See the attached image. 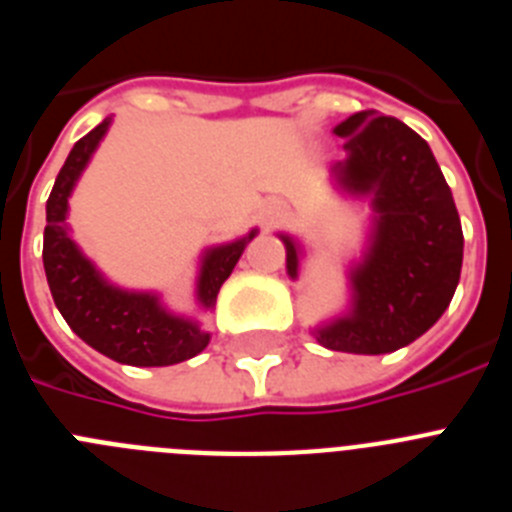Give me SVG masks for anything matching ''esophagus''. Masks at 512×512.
I'll use <instances>...</instances> for the list:
<instances>
[{"label": "esophagus", "mask_w": 512, "mask_h": 512, "mask_svg": "<svg viewBox=\"0 0 512 512\" xmlns=\"http://www.w3.org/2000/svg\"><path fill=\"white\" fill-rule=\"evenodd\" d=\"M284 215H287V207H284L282 202H269V205H264V210H261V223H264L266 228H271V225H277Z\"/></svg>", "instance_id": "1"}]
</instances>
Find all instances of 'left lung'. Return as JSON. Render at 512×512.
Listing matches in <instances>:
<instances>
[{"label": "left lung", "mask_w": 512, "mask_h": 512, "mask_svg": "<svg viewBox=\"0 0 512 512\" xmlns=\"http://www.w3.org/2000/svg\"><path fill=\"white\" fill-rule=\"evenodd\" d=\"M336 135L346 138V161L330 171L348 192L369 194L377 215L372 246L351 271V312L315 336L330 351L390 354L449 307L464 256L461 220L431 148L405 122L356 112ZM282 241L289 277L297 279L300 248L289 235Z\"/></svg>", "instance_id": "obj_1"}]
</instances>
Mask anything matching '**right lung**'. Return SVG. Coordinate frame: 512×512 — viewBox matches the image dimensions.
<instances>
[{
  "label": "right lung",
  "mask_w": 512,
  "mask_h": 512,
  "mask_svg": "<svg viewBox=\"0 0 512 512\" xmlns=\"http://www.w3.org/2000/svg\"><path fill=\"white\" fill-rule=\"evenodd\" d=\"M110 128V117L102 120L92 133L76 140L63 169L58 171L53 192L45 205L43 266L48 287L63 320L76 336L99 354L130 366H169L197 356L210 343V333L187 318H176L158 305L156 295L125 292L99 277L92 261L84 259L71 241L66 212L76 179L89 164L94 148ZM256 230L241 241L225 243L207 251L202 261L197 297L202 307H215L217 292L241 259L243 248Z\"/></svg>",
  "instance_id": "obj_1"
}]
</instances>
